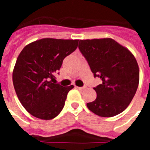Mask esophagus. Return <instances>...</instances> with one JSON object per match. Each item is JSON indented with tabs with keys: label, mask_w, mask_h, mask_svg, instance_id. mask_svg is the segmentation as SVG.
Here are the masks:
<instances>
[{
	"label": "esophagus",
	"mask_w": 150,
	"mask_h": 150,
	"mask_svg": "<svg viewBox=\"0 0 150 150\" xmlns=\"http://www.w3.org/2000/svg\"><path fill=\"white\" fill-rule=\"evenodd\" d=\"M86 88V86H82V87H77V88L78 89H79V90H83V89H85V88Z\"/></svg>",
	"instance_id": "34e87169"
}]
</instances>
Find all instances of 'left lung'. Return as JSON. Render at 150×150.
Wrapping results in <instances>:
<instances>
[{
    "label": "left lung",
    "instance_id": "8db88e82",
    "mask_svg": "<svg viewBox=\"0 0 150 150\" xmlns=\"http://www.w3.org/2000/svg\"><path fill=\"white\" fill-rule=\"evenodd\" d=\"M79 51L94 77L101 84L94 88L97 98L88 109L102 117H112L126 109L139 84V67L132 52L110 38L79 40Z\"/></svg>",
    "mask_w": 150,
    "mask_h": 150
}]
</instances>
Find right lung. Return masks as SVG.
Returning <instances> with one entry per match:
<instances>
[{
	"label": "right lung",
	"mask_w": 150,
	"mask_h": 150,
	"mask_svg": "<svg viewBox=\"0 0 150 150\" xmlns=\"http://www.w3.org/2000/svg\"><path fill=\"white\" fill-rule=\"evenodd\" d=\"M78 41L44 38L27 45L20 52L13 70V86L21 104L32 116L52 120L62 110L74 86L55 83L54 74L64 58L76 50Z\"/></svg>",
	"instance_id": "1"
}]
</instances>
